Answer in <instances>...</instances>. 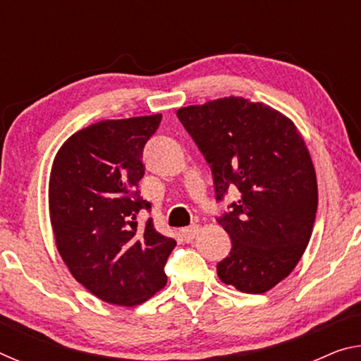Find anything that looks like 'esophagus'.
Returning a JSON list of instances; mask_svg holds the SVG:
<instances>
[{
  "label": "esophagus",
  "instance_id": "obj_1",
  "mask_svg": "<svg viewBox=\"0 0 361 361\" xmlns=\"http://www.w3.org/2000/svg\"><path fill=\"white\" fill-rule=\"evenodd\" d=\"M199 234V226L197 224H192V226H188V228L181 229V235L185 242H192L194 237Z\"/></svg>",
  "mask_w": 361,
  "mask_h": 361
}]
</instances>
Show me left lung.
<instances>
[{
	"label": "left lung",
	"mask_w": 361,
	"mask_h": 361,
	"mask_svg": "<svg viewBox=\"0 0 361 361\" xmlns=\"http://www.w3.org/2000/svg\"><path fill=\"white\" fill-rule=\"evenodd\" d=\"M176 116L210 164L216 200L240 199L216 221L232 242L218 277L261 295L296 267L312 235L319 191L309 149L277 109L242 97L180 108Z\"/></svg>",
	"instance_id": "8db88e82"
}]
</instances>
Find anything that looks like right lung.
<instances>
[{
	"label": "right lung",
	"instance_id": "obj_1",
	"mask_svg": "<svg viewBox=\"0 0 361 361\" xmlns=\"http://www.w3.org/2000/svg\"><path fill=\"white\" fill-rule=\"evenodd\" d=\"M162 114L100 121L66 140L54 159L49 213L60 256L71 276L109 304L138 305L167 283L164 272L176 242L138 228L143 148Z\"/></svg>",
	"mask_w": 361,
	"mask_h": 361
}]
</instances>
